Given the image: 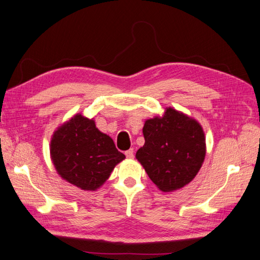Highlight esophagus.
Instances as JSON below:
<instances>
[{"label": "esophagus", "instance_id": "obj_1", "mask_svg": "<svg viewBox=\"0 0 260 260\" xmlns=\"http://www.w3.org/2000/svg\"><path fill=\"white\" fill-rule=\"evenodd\" d=\"M124 154H125V157L128 158V159H134V157H135L134 149H129V150H126V151L124 152Z\"/></svg>", "mask_w": 260, "mask_h": 260}]
</instances>
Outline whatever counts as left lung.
Wrapping results in <instances>:
<instances>
[{
	"label": "left lung",
	"mask_w": 260,
	"mask_h": 260,
	"mask_svg": "<svg viewBox=\"0 0 260 260\" xmlns=\"http://www.w3.org/2000/svg\"><path fill=\"white\" fill-rule=\"evenodd\" d=\"M145 145L136 158L161 191L172 192L197 176L206 155V138L194 119L167 108L143 125Z\"/></svg>",
	"instance_id": "left-lung-1"
}]
</instances>
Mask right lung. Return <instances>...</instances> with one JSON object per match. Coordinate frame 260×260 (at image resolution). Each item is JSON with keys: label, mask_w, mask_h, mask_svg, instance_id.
<instances>
[{"label": "right lung", "mask_w": 260, "mask_h": 260, "mask_svg": "<svg viewBox=\"0 0 260 260\" xmlns=\"http://www.w3.org/2000/svg\"><path fill=\"white\" fill-rule=\"evenodd\" d=\"M51 159L64 180L82 190L100 188L125 155L110 137L98 130L93 119L76 114L52 136Z\"/></svg>", "instance_id": "right-lung-1"}]
</instances>
